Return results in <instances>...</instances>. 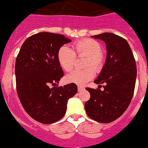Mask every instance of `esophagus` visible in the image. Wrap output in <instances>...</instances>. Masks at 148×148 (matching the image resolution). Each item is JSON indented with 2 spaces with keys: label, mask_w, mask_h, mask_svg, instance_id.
Here are the masks:
<instances>
[{
  "label": "esophagus",
  "mask_w": 148,
  "mask_h": 148,
  "mask_svg": "<svg viewBox=\"0 0 148 148\" xmlns=\"http://www.w3.org/2000/svg\"><path fill=\"white\" fill-rule=\"evenodd\" d=\"M84 87H82V86H78V91H79V92H80V91H83V90H84Z\"/></svg>",
  "instance_id": "1"
}]
</instances>
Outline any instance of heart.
I'll return each mask as SVG.
<instances>
[{
  "label": "heart",
  "mask_w": 148,
  "mask_h": 148,
  "mask_svg": "<svg viewBox=\"0 0 148 148\" xmlns=\"http://www.w3.org/2000/svg\"><path fill=\"white\" fill-rule=\"evenodd\" d=\"M102 46L93 39H83L73 45V51L67 46H62L59 49L58 61L62 68L66 72H70L74 67L75 57H85L87 60L84 70H76L65 77L67 83L77 85H84L94 78V72L100 70L103 64L104 57L102 54ZM92 67V69L90 67Z\"/></svg>",
  "instance_id": "obj_1"
}]
</instances>
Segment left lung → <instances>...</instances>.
<instances>
[{
	"mask_svg": "<svg viewBox=\"0 0 148 148\" xmlns=\"http://www.w3.org/2000/svg\"><path fill=\"white\" fill-rule=\"evenodd\" d=\"M106 44L107 57L100 74L94 83L103 84V91L86 88L89 100L85 103L88 117L99 123H108L123 115L134 91L136 66L133 53L124 38L110 33L91 36Z\"/></svg>",
	"mask_w": 148,
	"mask_h": 148,
	"instance_id": "left-lung-1",
	"label": "left lung"
}]
</instances>
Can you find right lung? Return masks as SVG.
<instances>
[{
  "label": "right lung",
  "mask_w": 148,
  "mask_h": 148,
  "mask_svg": "<svg viewBox=\"0 0 148 148\" xmlns=\"http://www.w3.org/2000/svg\"><path fill=\"white\" fill-rule=\"evenodd\" d=\"M71 40L63 35L43 32L23 43L15 64L16 91L22 107L34 120L55 123L64 115L67 101L78 91L76 84L50 88L64 73L58 61L59 49Z\"/></svg>",
  "instance_id": "1"
}]
</instances>
